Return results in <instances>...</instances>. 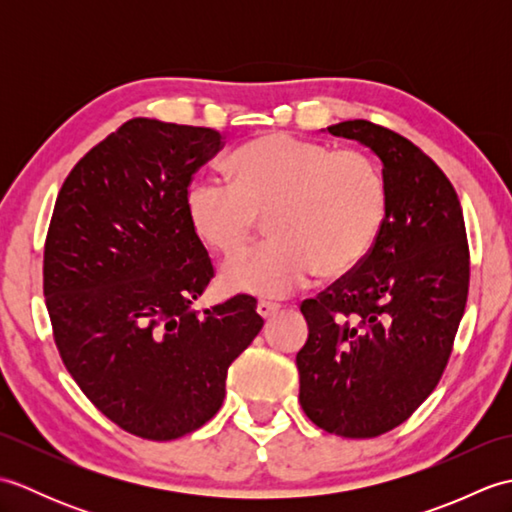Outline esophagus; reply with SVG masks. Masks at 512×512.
<instances>
[{
  "instance_id": "34e87169",
  "label": "esophagus",
  "mask_w": 512,
  "mask_h": 512,
  "mask_svg": "<svg viewBox=\"0 0 512 512\" xmlns=\"http://www.w3.org/2000/svg\"><path fill=\"white\" fill-rule=\"evenodd\" d=\"M279 312V306L277 303H270V301H259L257 303V314L262 319H270L273 317V314H277Z\"/></svg>"
}]
</instances>
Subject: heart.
Here are the masks:
<instances>
[{
	"mask_svg": "<svg viewBox=\"0 0 512 512\" xmlns=\"http://www.w3.org/2000/svg\"><path fill=\"white\" fill-rule=\"evenodd\" d=\"M231 184L193 180L184 195L200 242L235 257L253 242L259 217L273 237L222 268L228 292L286 297L317 275L350 273L372 250L385 217V180L363 151L266 134L226 162Z\"/></svg>",
	"mask_w": 512,
	"mask_h": 512,
	"instance_id": "obj_1",
	"label": "heart"
}]
</instances>
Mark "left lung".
Instances as JSON below:
<instances>
[{"instance_id": "1", "label": "left lung", "mask_w": 512, "mask_h": 512, "mask_svg": "<svg viewBox=\"0 0 512 512\" xmlns=\"http://www.w3.org/2000/svg\"><path fill=\"white\" fill-rule=\"evenodd\" d=\"M328 132L383 162L385 220L354 273L301 303L299 402L334 436L376 438L436 389L469 295V244L453 184L420 147L369 121Z\"/></svg>"}]
</instances>
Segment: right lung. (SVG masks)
Returning <instances> with one entry per match:
<instances>
[{"instance_id": "add662e5", "label": "right lung", "mask_w": 512, "mask_h": 512, "mask_svg": "<svg viewBox=\"0 0 512 512\" xmlns=\"http://www.w3.org/2000/svg\"><path fill=\"white\" fill-rule=\"evenodd\" d=\"M220 149L215 129L132 118L76 162L54 204L43 253L54 341L83 394L138 438L209 422L264 325L248 295L193 308L213 266L184 195Z\"/></svg>"}]
</instances>
